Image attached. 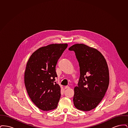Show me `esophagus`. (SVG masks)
Listing matches in <instances>:
<instances>
[{"mask_svg":"<svg viewBox=\"0 0 128 128\" xmlns=\"http://www.w3.org/2000/svg\"><path fill=\"white\" fill-rule=\"evenodd\" d=\"M69 88H70V87H69V86H65V87H64V89H69Z\"/></svg>","mask_w":128,"mask_h":128,"instance_id":"1","label":"esophagus"}]
</instances>
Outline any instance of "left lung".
Wrapping results in <instances>:
<instances>
[{
	"label": "left lung",
	"mask_w": 128,
	"mask_h": 128,
	"mask_svg": "<svg viewBox=\"0 0 128 128\" xmlns=\"http://www.w3.org/2000/svg\"><path fill=\"white\" fill-rule=\"evenodd\" d=\"M68 50L75 52L80 70L78 86L74 89V105L78 110L89 111L100 103L108 87V64L100 52L84 44H73Z\"/></svg>",
	"instance_id": "1"
}]
</instances>
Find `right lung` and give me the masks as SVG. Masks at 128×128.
<instances>
[{
  "instance_id": "obj_1",
  "label": "right lung",
  "mask_w": 128,
  "mask_h": 128,
  "mask_svg": "<svg viewBox=\"0 0 128 128\" xmlns=\"http://www.w3.org/2000/svg\"><path fill=\"white\" fill-rule=\"evenodd\" d=\"M67 46V44H52L41 47L27 63L25 85L32 101L40 110L47 111L58 106L61 88L55 84L56 66Z\"/></svg>"
}]
</instances>
